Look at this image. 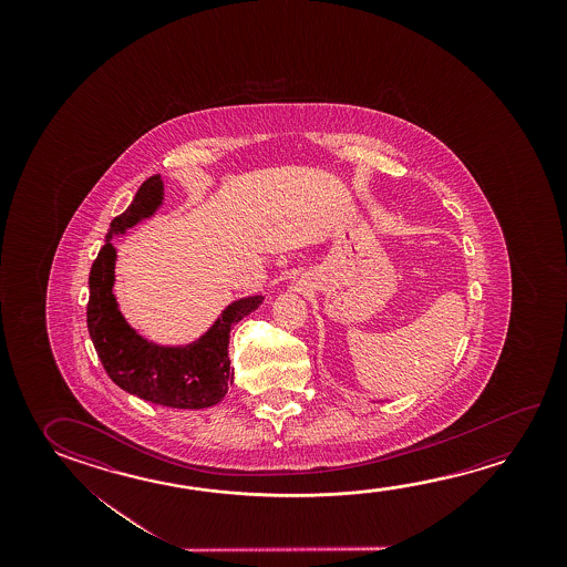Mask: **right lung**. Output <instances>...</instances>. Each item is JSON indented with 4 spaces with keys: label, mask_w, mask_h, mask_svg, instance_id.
Masks as SVG:
<instances>
[{
    "label": "right lung",
    "mask_w": 567,
    "mask_h": 567,
    "mask_svg": "<svg viewBox=\"0 0 567 567\" xmlns=\"http://www.w3.org/2000/svg\"><path fill=\"white\" fill-rule=\"evenodd\" d=\"M162 202L164 182L158 174L148 177L128 209L112 219L106 243L89 275L91 297L86 305V326L104 370L121 390L164 408H212L224 400L233 383L231 328L257 310L265 297L255 295L235 300L205 334L186 346H159L142 338L122 316L112 292L116 249L111 239L152 217Z\"/></svg>",
    "instance_id": "1"
}]
</instances>
